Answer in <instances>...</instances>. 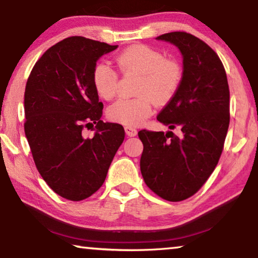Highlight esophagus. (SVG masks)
I'll use <instances>...</instances> for the list:
<instances>
[{
    "instance_id": "esophagus-1",
    "label": "esophagus",
    "mask_w": 258,
    "mask_h": 258,
    "mask_svg": "<svg viewBox=\"0 0 258 258\" xmlns=\"http://www.w3.org/2000/svg\"><path fill=\"white\" fill-rule=\"evenodd\" d=\"M125 132L128 137H136L138 134V131L132 126H125Z\"/></svg>"
}]
</instances>
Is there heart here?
I'll use <instances>...</instances> for the list:
<instances>
[{"mask_svg": "<svg viewBox=\"0 0 258 258\" xmlns=\"http://www.w3.org/2000/svg\"><path fill=\"white\" fill-rule=\"evenodd\" d=\"M122 72L142 76L138 98H119L107 109L112 121L126 126H139L153 112V101L163 104L172 98L182 82V68L174 60H167L157 49L147 45H134L117 56ZM92 82L98 95L111 99L118 92V76L105 62H99L92 72Z\"/></svg>", "mask_w": 258, "mask_h": 258, "instance_id": "heart-1", "label": "heart"}]
</instances>
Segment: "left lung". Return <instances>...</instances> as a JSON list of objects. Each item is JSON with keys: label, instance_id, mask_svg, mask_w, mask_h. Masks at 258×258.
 I'll list each match as a JSON object with an SVG mask.
<instances>
[{"label": "left lung", "instance_id": "left-lung-1", "mask_svg": "<svg viewBox=\"0 0 258 258\" xmlns=\"http://www.w3.org/2000/svg\"><path fill=\"white\" fill-rule=\"evenodd\" d=\"M179 49L182 82L157 120L168 132L142 130L140 170L153 192L169 202L191 197L217 167L229 126V88L224 64L212 48L186 32L156 37ZM178 128L179 137L171 130Z\"/></svg>", "mask_w": 258, "mask_h": 258}]
</instances>
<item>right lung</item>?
<instances>
[{
	"mask_svg": "<svg viewBox=\"0 0 258 258\" xmlns=\"http://www.w3.org/2000/svg\"><path fill=\"white\" fill-rule=\"evenodd\" d=\"M117 47L66 38L41 55L26 82L24 131L34 163L47 185L69 201H83L102 186L124 141L121 125L101 120L103 103L92 82L99 57ZM84 125L95 131L91 138Z\"/></svg>",
	"mask_w": 258,
	"mask_h": 258,
	"instance_id": "obj_1",
	"label": "right lung"
}]
</instances>
